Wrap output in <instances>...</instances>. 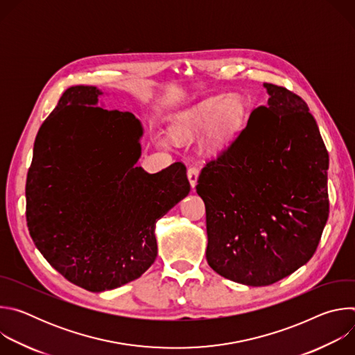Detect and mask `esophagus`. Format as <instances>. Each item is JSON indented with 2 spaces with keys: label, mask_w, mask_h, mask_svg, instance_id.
<instances>
[{
  "label": "esophagus",
  "mask_w": 355,
  "mask_h": 355,
  "mask_svg": "<svg viewBox=\"0 0 355 355\" xmlns=\"http://www.w3.org/2000/svg\"><path fill=\"white\" fill-rule=\"evenodd\" d=\"M187 175H188V180H189V184H191V187L193 188V187L196 185V181H198L199 168H198V167H195V166H191V167H188Z\"/></svg>",
  "instance_id": "1"
}]
</instances>
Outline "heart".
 <instances>
[{
    "mask_svg": "<svg viewBox=\"0 0 355 355\" xmlns=\"http://www.w3.org/2000/svg\"><path fill=\"white\" fill-rule=\"evenodd\" d=\"M244 108L239 98L223 99L222 95L200 101L189 110L178 114L173 122L171 133L177 137H191L198 135L206 125L202 146L209 153L222 150L240 126ZM160 146H167L168 140L157 137Z\"/></svg>",
    "mask_w": 355,
    "mask_h": 355,
    "instance_id": "heart-1",
    "label": "heart"
}]
</instances>
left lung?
<instances>
[{"instance_id":"left-lung-1","label":"left lung","mask_w":355,"mask_h":355,"mask_svg":"<svg viewBox=\"0 0 355 355\" xmlns=\"http://www.w3.org/2000/svg\"><path fill=\"white\" fill-rule=\"evenodd\" d=\"M268 104L202 168L207 260L219 275L271 285L315 254L329 218V153L305 101L266 83Z\"/></svg>"}]
</instances>
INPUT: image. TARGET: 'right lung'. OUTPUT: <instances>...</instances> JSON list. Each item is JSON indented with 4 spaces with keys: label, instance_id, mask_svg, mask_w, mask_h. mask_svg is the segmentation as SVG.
<instances>
[{
    "label": "right lung",
    "instance_id": "1",
    "mask_svg": "<svg viewBox=\"0 0 355 355\" xmlns=\"http://www.w3.org/2000/svg\"><path fill=\"white\" fill-rule=\"evenodd\" d=\"M92 85L67 88L42 123L26 178L29 234L56 271L103 292L139 278L157 257L156 222L191 189L182 163L136 167L143 128L96 107Z\"/></svg>",
    "mask_w": 355,
    "mask_h": 355
}]
</instances>
